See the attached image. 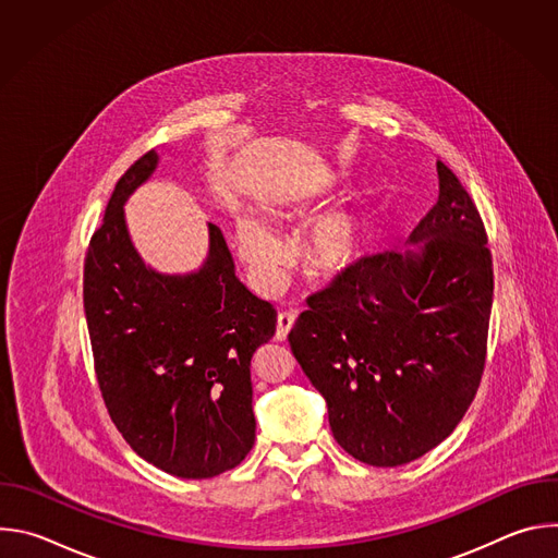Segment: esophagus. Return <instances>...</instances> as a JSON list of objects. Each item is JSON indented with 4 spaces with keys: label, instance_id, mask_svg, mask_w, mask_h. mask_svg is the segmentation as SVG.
<instances>
[{
    "label": "esophagus",
    "instance_id": "esophagus-1",
    "mask_svg": "<svg viewBox=\"0 0 558 558\" xmlns=\"http://www.w3.org/2000/svg\"><path fill=\"white\" fill-rule=\"evenodd\" d=\"M293 325H295V313L282 311V313L278 315V323H276V340H278V342H284L287 336H289V331L293 329Z\"/></svg>",
    "mask_w": 558,
    "mask_h": 558
}]
</instances>
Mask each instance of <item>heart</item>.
Instances as JSON below:
<instances>
[{"label": "heart", "instance_id": "obj_1", "mask_svg": "<svg viewBox=\"0 0 558 558\" xmlns=\"http://www.w3.org/2000/svg\"><path fill=\"white\" fill-rule=\"evenodd\" d=\"M373 235V216L357 207H338L313 218L306 229L302 256L311 276L333 278L353 269L366 254ZM235 250L263 289H276L291 263L284 238L252 214L235 222Z\"/></svg>", "mask_w": 558, "mask_h": 558}]
</instances>
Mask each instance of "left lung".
I'll list each match as a JSON object with an SVG mask.
<instances>
[{"label":"left lung","instance_id":"1","mask_svg":"<svg viewBox=\"0 0 558 558\" xmlns=\"http://www.w3.org/2000/svg\"><path fill=\"white\" fill-rule=\"evenodd\" d=\"M437 174L439 201L409 247L362 258L308 298L289 333L336 441L377 468L439 446L484 373L495 287L488 235L459 179L441 161Z\"/></svg>","mask_w":558,"mask_h":558}]
</instances>
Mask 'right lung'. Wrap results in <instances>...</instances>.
Here are the masks:
<instances>
[{"instance_id": "obj_1", "label": "right lung", "mask_w": 558, "mask_h": 558, "mask_svg": "<svg viewBox=\"0 0 558 558\" xmlns=\"http://www.w3.org/2000/svg\"><path fill=\"white\" fill-rule=\"evenodd\" d=\"M147 151L119 179L84 269V308L108 413L132 450L183 480H209L252 450V355L276 333V308L235 276L207 222L203 265L163 274L136 252L128 198L151 179Z\"/></svg>"}]
</instances>
